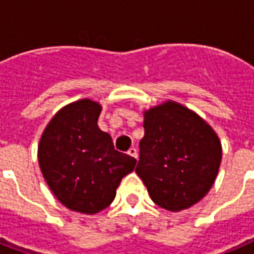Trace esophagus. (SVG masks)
<instances>
[{
    "mask_svg": "<svg viewBox=\"0 0 254 254\" xmlns=\"http://www.w3.org/2000/svg\"><path fill=\"white\" fill-rule=\"evenodd\" d=\"M128 155L129 156H132V158L136 159L137 158V149L135 148V147H131V148L128 149Z\"/></svg>",
    "mask_w": 254,
    "mask_h": 254,
    "instance_id": "1",
    "label": "esophagus"
}]
</instances>
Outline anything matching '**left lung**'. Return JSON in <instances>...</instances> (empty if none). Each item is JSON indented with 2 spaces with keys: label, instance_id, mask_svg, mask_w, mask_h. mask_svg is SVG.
Wrapping results in <instances>:
<instances>
[{
  "label": "left lung",
  "instance_id": "left-lung-1",
  "mask_svg": "<svg viewBox=\"0 0 254 254\" xmlns=\"http://www.w3.org/2000/svg\"><path fill=\"white\" fill-rule=\"evenodd\" d=\"M135 172L155 204L178 212L200 201L215 183L221 143L207 122L172 100L144 113Z\"/></svg>",
  "mask_w": 254,
  "mask_h": 254
}]
</instances>
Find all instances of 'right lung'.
<instances>
[{
	"mask_svg": "<svg viewBox=\"0 0 254 254\" xmlns=\"http://www.w3.org/2000/svg\"><path fill=\"white\" fill-rule=\"evenodd\" d=\"M102 106L90 99L64 106L53 117L38 145L47 186L64 207L94 215L113 202L117 188L136 159L114 148L98 127Z\"/></svg>",
	"mask_w": 254,
	"mask_h": 254,
	"instance_id": "add662e5",
	"label": "right lung"
}]
</instances>
